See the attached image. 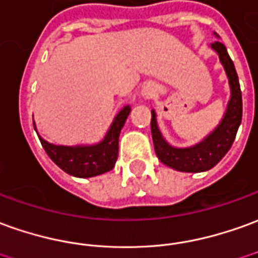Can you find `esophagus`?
<instances>
[{
	"label": "esophagus",
	"instance_id": "34e87169",
	"mask_svg": "<svg viewBox=\"0 0 258 258\" xmlns=\"http://www.w3.org/2000/svg\"><path fill=\"white\" fill-rule=\"evenodd\" d=\"M148 93H149V92H148Z\"/></svg>",
	"mask_w": 258,
	"mask_h": 258
}]
</instances>
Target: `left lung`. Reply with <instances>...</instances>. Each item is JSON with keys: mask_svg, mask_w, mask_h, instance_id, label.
<instances>
[{"mask_svg": "<svg viewBox=\"0 0 258 258\" xmlns=\"http://www.w3.org/2000/svg\"><path fill=\"white\" fill-rule=\"evenodd\" d=\"M211 47L219 55V60L226 71L230 85V100L228 103V109L215 131L196 147L173 148L163 140L156 124L155 111H152L151 131H152L155 152L162 163L180 172H205L215 166L230 149L235 141L239 125L242 123V91H240L233 61L230 60L228 50L221 41L212 43Z\"/></svg>", "mask_w": 258, "mask_h": 258, "instance_id": "8db88e82", "label": "left lung"}]
</instances>
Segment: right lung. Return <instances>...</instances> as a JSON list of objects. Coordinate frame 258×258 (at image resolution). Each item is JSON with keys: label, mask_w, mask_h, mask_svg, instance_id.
I'll use <instances>...</instances> for the list:
<instances>
[{"label": "right lung", "mask_w": 258, "mask_h": 258, "mask_svg": "<svg viewBox=\"0 0 258 258\" xmlns=\"http://www.w3.org/2000/svg\"><path fill=\"white\" fill-rule=\"evenodd\" d=\"M130 106L120 111L104 140L92 147H61L53 145L39 137L41 147L54 163L75 177H92L114 167L118 155V135L130 114ZM35 125V124H33Z\"/></svg>", "instance_id": "add662e5"}]
</instances>
